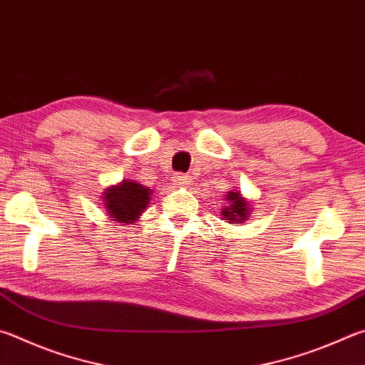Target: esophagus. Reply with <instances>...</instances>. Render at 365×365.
<instances>
[{
  "instance_id": "obj_1",
  "label": "esophagus",
  "mask_w": 365,
  "mask_h": 365,
  "mask_svg": "<svg viewBox=\"0 0 365 365\" xmlns=\"http://www.w3.org/2000/svg\"><path fill=\"white\" fill-rule=\"evenodd\" d=\"M172 180H174L177 187H188V185H191V178L188 175L180 174V172L172 177Z\"/></svg>"
}]
</instances>
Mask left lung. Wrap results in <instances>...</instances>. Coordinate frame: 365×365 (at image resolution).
Returning <instances> with one entry per match:
<instances>
[{"label": "left lung", "instance_id": "left-lung-1", "mask_svg": "<svg viewBox=\"0 0 365 365\" xmlns=\"http://www.w3.org/2000/svg\"><path fill=\"white\" fill-rule=\"evenodd\" d=\"M227 201H230V207H225L222 212L225 220H230V222L247 220L250 207L247 201L244 200V197H241L240 191H230Z\"/></svg>", "mask_w": 365, "mask_h": 365}]
</instances>
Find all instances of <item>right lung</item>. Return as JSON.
I'll list each match as a JSON object with an SVG mask.
<instances>
[{
  "label": "right lung",
  "mask_w": 365,
  "mask_h": 365,
  "mask_svg": "<svg viewBox=\"0 0 365 365\" xmlns=\"http://www.w3.org/2000/svg\"><path fill=\"white\" fill-rule=\"evenodd\" d=\"M105 207L110 217L119 223H132L147 209L150 190L135 182H123L105 193Z\"/></svg>",
  "instance_id": "right-lung-1"
}]
</instances>
